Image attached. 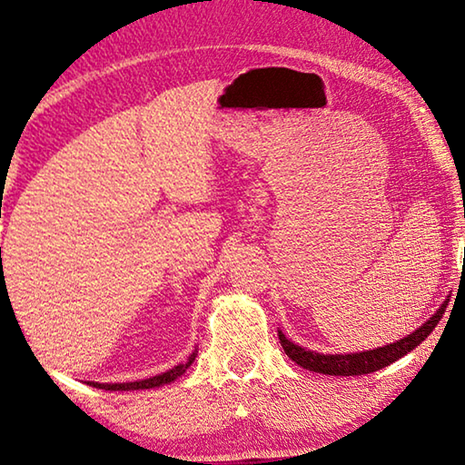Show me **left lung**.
Instances as JSON below:
<instances>
[{
    "mask_svg": "<svg viewBox=\"0 0 465 465\" xmlns=\"http://www.w3.org/2000/svg\"><path fill=\"white\" fill-rule=\"evenodd\" d=\"M449 305V299L442 302V305L437 310V313L430 320L413 331L407 337L392 341L389 345L370 349V351H357V353H316L312 349L299 347L292 342L291 339H287V334H282V331H278V339H281V345L284 349L292 361L297 366H302L310 372H320V374H328V376H361V374H372L376 370L387 368L389 363L397 361L399 357L407 355L410 351H413L420 342H422L428 334H430L434 328H437L439 320L442 318Z\"/></svg>",
    "mask_w": 465,
    "mask_h": 465,
    "instance_id": "obj_1",
    "label": "left lung"
}]
</instances>
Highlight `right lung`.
<instances>
[{
  "mask_svg": "<svg viewBox=\"0 0 465 465\" xmlns=\"http://www.w3.org/2000/svg\"><path fill=\"white\" fill-rule=\"evenodd\" d=\"M197 357V349L189 355L187 361L178 363L173 370H168V372H162V374H155L152 378H145V381H134V382H89L91 387L95 389H105V391H143V389H155V387H163V384L176 381V378H181L184 372H187V368L191 366L193 361H195Z\"/></svg>",
  "mask_w": 465,
  "mask_h": 465,
  "instance_id": "add662e5",
  "label": "right lung"
}]
</instances>
